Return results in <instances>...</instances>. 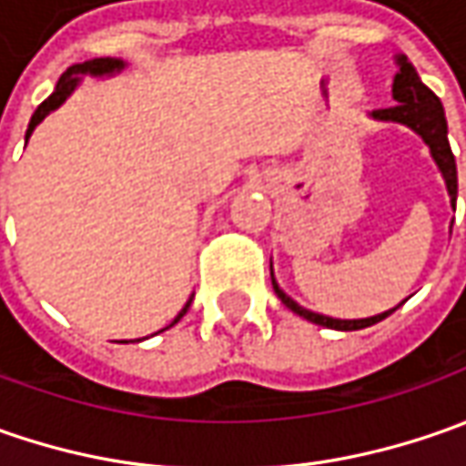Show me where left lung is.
I'll use <instances>...</instances> for the list:
<instances>
[{
  "label": "left lung",
  "instance_id": "1",
  "mask_svg": "<svg viewBox=\"0 0 466 466\" xmlns=\"http://www.w3.org/2000/svg\"><path fill=\"white\" fill-rule=\"evenodd\" d=\"M397 62V75H394V85H391V96L397 100V106L391 108H379V111H370L368 116L376 118V121H386V124H402L407 129H412L415 135L420 137L422 142L428 145L431 150V157L436 160L441 176H443V184H446V191L451 197V207L457 205V160H454V153H451V145H449V127H446V114H443V106L441 100L436 98V93L431 87H425L422 80L418 77L415 66L410 64V59L404 54H397L394 56ZM269 275H272V288L278 298L298 316H303L306 321L311 324H319V327H327V329L337 331H355V329H366V327H373L379 321H384L389 313H394L400 306L389 309L384 313H376V316H368V319H331V316H324V313L309 311L303 309L300 303H296L293 298L288 296L275 279V272H272V261H269Z\"/></svg>",
  "mask_w": 466,
  "mask_h": 466
}]
</instances>
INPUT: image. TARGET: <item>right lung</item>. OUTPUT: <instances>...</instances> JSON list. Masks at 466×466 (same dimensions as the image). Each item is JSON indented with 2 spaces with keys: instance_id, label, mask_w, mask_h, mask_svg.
Returning <instances> with one entry per match:
<instances>
[{
  "instance_id": "1",
  "label": "right lung",
  "mask_w": 466,
  "mask_h": 466,
  "mask_svg": "<svg viewBox=\"0 0 466 466\" xmlns=\"http://www.w3.org/2000/svg\"><path fill=\"white\" fill-rule=\"evenodd\" d=\"M124 59H111V56H106V59H90V62H85V64H75V66H69L66 72H64L62 77H59V82H56V90L48 96V98L35 108V114H33V118H30V124H27V132H25V145H27V139H30V135H33V129L44 121L51 111H56L59 106H62L64 100L69 98L75 90H77V85L82 82V77L85 75H90V77H114V75H118V72H124ZM191 300H194V296L188 298L187 300V306L178 311V316L170 321L168 327L166 329H170L173 324H178L181 319H184V313L188 311V306H191ZM163 331V329H160Z\"/></svg>"
}]
</instances>
